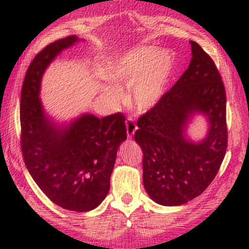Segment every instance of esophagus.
I'll list each match as a JSON object with an SVG mask.
<instances>
[{"label": "esophagus", "instance_id": "34e87169", "mask_svg": "<svg viewBox=\"0 0 249 249\" xmlns=\"http://www.w3.org/2000/svg\"><path fill=\"white\" fill-rule=\"evenodd\" d=\"M125 127H127V136L128 138H131L135 135L136 130H137V125H136L135 121L131 118H128L125 121Z\"/></svg>", "mask_w": 249, "mask_h": 249}]
</instances>
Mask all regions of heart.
Instances as JSON below:
<instances>
[{
	"mask_svg": "<svg viewBox=\"0 0 249 249\" xmlns=\"http://www.w3.org/2000/svg\"><path fill=\"white\" fill-rule=\"evenodd\" d=\"M172 69V60L168 52L153 47H139L124 54L117 62L105 69L103 76L115 88H104V100L117 103L122 86L131 85L130 103L139 111L154 107L164 94Z\"/></svg>",
	"mask_w": 249,
	"mask_h": 249,
	"instance_id": "1",
	"label": "heart"
}]
</instances>
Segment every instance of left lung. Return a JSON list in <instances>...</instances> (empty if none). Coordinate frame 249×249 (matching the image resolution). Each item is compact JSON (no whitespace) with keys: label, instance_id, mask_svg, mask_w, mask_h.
Returning a JSON list of instances; mask_svg holds the SVG:
<instances>
[{"label":"left lung","instance_id":"left-lung-1","mask_svg":"<svg viewBox=\"0 0 249 249\" xmlns=\"http://www.w3.org/2000/svg\"><path fill=\"white\" fill-rule=\"evenodd\" d=\"M189 67L159 103L138 119L135 141L142 149V182L163 206H178L199 196L215 178L227 151L226 90L213 60L190 40ZM196 114L205 116L207 136L194 142L186 128Z\"/></svg>","mask_w":249,"mask_h":249}]
</instances>
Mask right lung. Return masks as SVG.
I'll list each match as a JSON object with an SVG mask.
<instances>
[{
  "label": "right lung",
  "instance_id": "obj_1",
  "mask_svg": "<svg viewBox=\"0 0 249 249\" xmlns=\"http://www.w3.org/2000/svg\"><path fill=\"white\" fill-rule=\"evenodd\" d=\"M77 36L55 40L30 63L21 89V151L30 176L54 204L76 212L100 205L110 190L118 149L127 139L121 113L98 119L84 113L59 124L39 98L43 74L52 61L74 44Z\"/></svg>",
  "mask_w": 249,
  "mask_h": 249
}]
</instances>
